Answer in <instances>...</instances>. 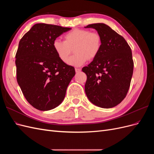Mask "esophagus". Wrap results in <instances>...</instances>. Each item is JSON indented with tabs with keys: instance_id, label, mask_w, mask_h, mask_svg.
I'll use <instances>...</instances> for the list:
<instances>
[{
	"instance_id": "esophagus-1",
	"label": "esophagus",
	"mask_w": 154,
	"mask_h": 154,
	"mask_svg": "<svg viewBox=\"0 0 154 154\" xmlns=\"http://www.w3.org/2000/svg\"><path fill=\"white\" fill-rule=\"evenodd\" d=\"M75 71L76 73L80 72L81 71V69H78V68H75Z\"/></svg>"
}]
</instances>
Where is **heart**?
<instances>
[{
    "instance_id": "obj_1",
    "label": "heart",
    "mask_w": 154,
    "mask_h": 154,
    "mask_svg": "<svg viewBox=\"0 0 154 154\" xmlns=\"http://www.w3.org/2000/svg\"><path fill=\"white\" fill-rule=\"evenodd\" d=\"M64 41L55 39L53 48L59 59L67 63L74 49V54L68 63L79 67L87 60H92L98 55L102 45L100 35L85 29H74L64 35Z\"/></svg>"
}]
</instances>
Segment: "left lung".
Wrapping results in <instances>:
<instances>
[{"label": "left lung", "mask_w": 154, "mask_h": 154, "mask_svg": "<svg viewBox=\"0 0 154 154\" xmlns=\"http://www.w3.org/2000/svg\"><path fill=\"white\" fill-rule=\"evenodd\" d=\"M85 27L95 29L102 40L97 57L82 69L87 77L86 95L97 106L112 108L124 100L129 89L134 69L131 49L122 36L103 23Z\"/></svg>", "instance_id": "1"}]
</instances>
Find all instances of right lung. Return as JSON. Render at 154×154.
Returning a JSON list of instances; mask_svg holds the SVG:
<instances>
[{
    "instance_id": "add662e5",
    "label": "right lung",
    "mask_w": 154,
    "mask_h": 154,
    "mask_svg": "<svg viewBox=\"0 0 154 154\" xmlns=\"http://www.w3.org/2000/svg\"><path fill=\"white\" fill-rule=\"evenodd\" d=\"M71 28L36 24L23 36L16 53L17 80L22 92L35 109L46 111L62 103L75 69L62 62L53 41Z\"/></svg>"
}]
</instances>
